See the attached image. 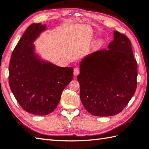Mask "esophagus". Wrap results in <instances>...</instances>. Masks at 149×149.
<instances>
[{
	"label": "esophagus",
	"instance_id": "1",
	"mask_svg": "<svg viewBox=\"0 0 149 149\" xmlns=\"http://www.w3.org/2000/svg\"><path fill=\"white\" fill-rule=\"evenodd\" d=\"M80 73V70L79 68H75L74 70V74L75 76H77V75Z\"/></svg>",
	"mask_w": 149,
	"mask_h": 149
}]
</instances>
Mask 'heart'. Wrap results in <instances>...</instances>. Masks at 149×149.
Wrapping results in <instances>:
<instances>
[{
  "instance_id": "heart-1",
  "label": "heart",
  "mask_w": 149,
  "mask_h": 149,
  "mask_svg": "<svg viewBox=\"0 0 149 149\" xmlns=\"http://www.w3.org/2000/svg\"><path fill=\"white\" fill-rule=\"evenodd\" d=\"M101 45V43L100 42H97V45H97V46H100Z\"/></svg>"
}]
</instances>
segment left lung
Wrapping results in <instances>:
<instances>
[{"instance_id": "1", "label": "left lung", "mask_w": 149, "mask_h": 149, "mask_svg": "<svg viewBox=\"0 0 149 149\" xmlns=\"http://www.w3.org/2000/svg\"><path fill=\"white\" fill-rule=\"evenodd\" d=\"M109 48L84 59L77 76L84 107L100 117L120 113L137 88L138 66L129 38L114 31Z\"/></svg>"}]
</instances>
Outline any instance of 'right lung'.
Returning a JSON list of instances; mask_svg holds the SVG:
<instances>
[{
  "label": "right lung",
  "mask_w": 149,
  "mask_h": 149,
  "mask_svg": "<svg viewBox=\"0 0 149 149\" xmlns=\"http://www.w3.org/2000/svg\"><path fill=\"white\" fill-rule=\"evenodd\" d=\"M45 26L32 24L26 29L11 56L9 84L26 112L46 116L56 109L61 94L74 77L72 67L57 66L36 59L32 42Z\"/></svg>",
  "instance_id": "obj_1"
}]
</instances>
